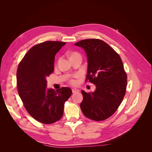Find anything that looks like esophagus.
<instances>
[{
	"instance_id": "esophagus-1",
	"label": "esophagus",
	"mask_w": 152,
	"mask_h": 152,
	"mask_svg": "<svg viewBox=\"0 0 152 152\" xmlns=\"http://www.w3.org/2000/svg\"><path fill=\"white\" fill-rule=\"evenodd\" d=\"M78 92H79V90L78 89H72V93H78Z\"/></svg>"
}]
</instances>
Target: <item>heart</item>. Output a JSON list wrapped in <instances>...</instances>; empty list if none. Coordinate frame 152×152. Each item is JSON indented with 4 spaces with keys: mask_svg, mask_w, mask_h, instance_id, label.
Listing matches in <instances>:
<instances>
[{
    "mask_svg": "<svg viewBox=\"0 0 152 152\" xmlns=\"http://www.w3.org/2000/svg\"><path fill=\"white\" fill-rule=\"evenodd\" d=\"M73 54H75V53H73ZM68 82L71 85H75L77 84V80L74 79V78H72V79H70L68 80Z\"/></svg>",
    "mask_w": 152,
    "mask_h": 152,
    "instance_id": "b5f03b06",
    "label": "heart"
}]
</instances>
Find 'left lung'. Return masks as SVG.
Instances as JSON below:
<instances>
[{"instance_id": "left-lung-1", "label": "left lung", "mask_w": 152, "mask_h": 152, "mask_svg": "<svg viewBox=\"0 0 152 152\" xmlns=\"http://www.w3.org/2000/svg\"><path fill=\"white\" fill-rule=\"evenodd\" d=\"M86 53L88 67L86 81L96 85L94 93L82 91L80 108L84 115L95 121L111 117L126 94L127 74L118 54L104 41L84 39L75 44Z\"/></svg>"}]
</instances>
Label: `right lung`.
<instances>
[{
	"mask_svg": "<svg viewBox=\"0 0 152 152\" xmlns=\"http://www.w3.org/2000/svg\"><path fill=\"white\" fill-rule=\"evenodd\" d=\"M66 42L45 41L29 49L18 65L16 73L18 94L26 110L36 121L45 124L61 119L65 103L72 90L63 87L46 89V77L54 71V56Z\"/></svg>",
	"mask_w": 152,
	"mask_h": 152,
	"instance_id": "obj_1",
	"label": "right lung"
}]
</instances>
